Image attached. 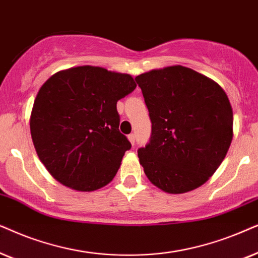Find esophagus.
Returning <instances> with one entry per match:
<instances>
[{
    "label": "esophagus",
    "mask_w": 258,
    "mask_h": 258,
    "mask_svg": "<svg viewBox=\"0 0 258 258\" xmlns=\"http://www.w3.org/2000/svg\"><path fill=\"white\" fill-rule=\"evenodd\" d=\"M128 140H130V142H131L132 145H135V143H136V135H133V133H131V135L128 136Z\"/></svg>",
    "instance_id": "34e87169"
}]
</instances>
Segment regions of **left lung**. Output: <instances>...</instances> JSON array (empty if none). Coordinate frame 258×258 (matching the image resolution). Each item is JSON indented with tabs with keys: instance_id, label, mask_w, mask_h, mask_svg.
Instances as JSON below:
<instances>
[{
	"instance_id": "1",
	"label": "left lung",
	"mask_w": 258,
	"mask_h": 258,
	"mask_svg": "<svg viewBox=\"0 0 258 258\" xmlns=\"http://www.w3.org/2000/svg\"><path fill=\"white\" fill-rule=\"evenodd\" d=\"M152 122L138 157L152 184L184 194L204 184L232 140V108L221 86L183 66L136 78Z\"/></svg>"
}]
</instances>
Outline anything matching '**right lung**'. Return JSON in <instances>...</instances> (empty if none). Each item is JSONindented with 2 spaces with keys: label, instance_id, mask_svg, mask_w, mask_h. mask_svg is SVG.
<instances>
[{
  "label": "right lung",
  "instance_id": "add662e5",
  "mask_svg": "<svg viewBox=\"0 0 258 258\" xmlns=\"http://www.w3.org/2000/svg\"><path fill=\"white\" fill-rule=\"evenodd\" d=\"M137 87L131 75L81 66L42 85L30 115L40 160L64 186L94 191L118 172L131 143L119 131L116 102Z\"/></svg>",
  "mask_w": 258,
  "mask_h": 258
}]
</instances>
